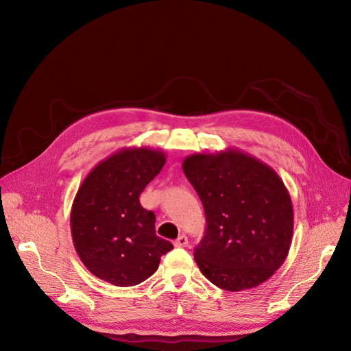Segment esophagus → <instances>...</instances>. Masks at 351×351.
Returning a JSON list of instances; mask_svg holds the SVG:
<instances>
[{
  "mask_svg": "<svg viewBox=\"0 0 351 351\" xmlns=\"http://www.w3.org/2000/svg\"><path fill=\"white\" fill-rule=\"evenodd\" d=\"M176 247H186L188 246V237L185 236V234H180L176 241H175V243H173Z\"/></svg>",
  "mask_w": 351,
  "mask_h": 351,
  "instance_id": "1",
  "label": "esophagus"
}]
</instances>
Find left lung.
I'll return each mask as SVG.
<instances>
[{"mask_svg":"<svg viewBox=\"0 0 351 351\" xmlns=\"http://www.w3.org/2000/svg\"><path fill=\"white\" fill-rule=\"evenodd\" d=\"M182 169L205 209L206 232L193 253L205 278L228 291L271 278L293 236V205L280 176L233 147L189 155Z\"/></svg>","mask_w":351,"mask_h":351,"instance_id":"obj_1","label":"left lung"}]
</instances>
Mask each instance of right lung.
Listing matches in <instances>:
<instances>
[{"label":"right lung","mask_w":351,"mask_h":351,"mask_svg":"<svg viewBox=\"0 0 351 351\" xmlns=\"http://www.w3.org/2000/svg\"><path fill=\"white\" fill-rule=\"evenodd\" d=\"M151 147H122L92 169L73 199L72 242L85 267L114 286H135L152 276L173 245L155 233V215L139 195L163 168Z\"/></svg>","instance_id":"add662e5"}]
</instances>
